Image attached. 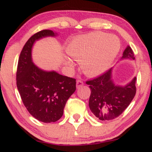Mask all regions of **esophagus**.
<instances>
[{
	"mask_svg": "<svg viewBox=\"0 0 152 152\" xmlns=\"http://www.w3.org/2000/svg\"><path fill=\"white\" fill-rule=\"evenodd\" d=\"M83 81H81V80H78V81H76V87H77L78 88L83 86Z\"/></svg>",
	"mask_w": 152,
	"mask_h": 152,
	"instance_id": "obj_1",
	"label": "esophagus"
}]
</instances>
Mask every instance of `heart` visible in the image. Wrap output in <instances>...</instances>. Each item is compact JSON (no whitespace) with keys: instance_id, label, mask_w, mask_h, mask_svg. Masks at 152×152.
Listing matches in <instances>:
<instances>
[{"instance_id":"b5f03b06","label":"heart","mask_w":152,"mask_h":152,"mask_svg":"<svg viewBox=\"0 0 152 152\" xmlns=\"http://www.w3.org/2000/svg\"><path fill=\"white\" fill-rule=\"evenodd\" d=\"M121 48L118 38L102 32L91 33L73 38L66 46V52L81 61L83 72L88 76H96L107 70ZM65 64L73 66L71 60Z\"/></svg>"}]
</instances>
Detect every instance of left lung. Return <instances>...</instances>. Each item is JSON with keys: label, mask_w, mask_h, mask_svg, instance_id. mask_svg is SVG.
I'll use <instances>...</instances> for the list:
<instances>
[{"label": "left lung", "mask_w": 152, "mask_h": 152, "mask_svg": "<svg viewBox=\"0 0 152 152\" xmlns=\"http://www.w3.org/2000/svg\"><path fill=\"white\" fill-rule=\"evenodd\" d=\"M133 50L129 46L124 50L121 60H134ZM113 68L99 77L86 81L89 85L91 95L88 105L91 112L102 121H109L118 117L128 107L136 94L134 77L125 86H120L112 79Z\"/></svg>", "instance_id": "obj_1"}]
</instances>
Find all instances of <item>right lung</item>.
Returning a JSON list of instances; mask_svg holds the SVG:
<instances>
[{"instance_id": "add662e5", "label": "right lung", "mask_w": 152, "mask_h": 152, "mask_svg": "<svg viewBox=\"0 0 152 152\" xmlns=\"http://www.w3.org/2000/svg\"><path fill=\"white\" fill-rule=\"evenodd\" d=\"M57 35L51 30H43L31 36L20 52L17 67L16 84L23 103L35 118L44 123L61 118L66 102L76 91V79L44 71L33 62L35 42Z\"/></svg>"}]
</instances>
